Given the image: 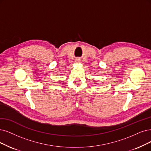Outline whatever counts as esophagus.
Here are the masks:
<instances>
[{
	"label": "esophagus",
	"instance_id": "obj_1",
	"mask_svg": "<svg viewBox=\"0 0 151 151\" xmlns=\"http://www.w3.org/2000/svg\"><path fill=\"white\" fill-rule=\"evenodd\" d=\"M80 62V59H76V63H79Z\"/></svg>",
	"mask_w": 151,
	"mask_h": 151
}]
</instances>
